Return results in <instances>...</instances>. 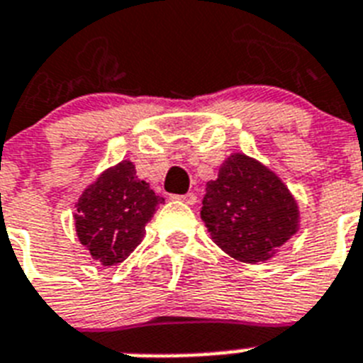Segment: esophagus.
I'll use <instances>...</instances> for the list:
<instances>
[{"label":"esophagus","mask_w":363,"mask_h":363,"mask_svg":"<svg viewBox=\"0 0 363 363\" xmlns=\"http://www.w3.org/2000/svg\"><path fill=\"white\" fill-rule=\"evenodd\" d=\"M175 199H181V201L186 203V205H196L197 203V196L194 194V191H188V194H184V196H177Z\"/></svg>","instance_id":"obj_1"}]
</instances>
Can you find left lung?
Returning a JSON list of instances; mask_svg holds the SVG:
<instances>
[{"mask_svg": "<svg viewBox=\"0 0 363 363\" xmlns=\"http://www.w3.org/2000/svg\"><path fill=\"white\" fill-rule=\"evenodd\" d=\"M201 218L216 246L250 264L268 261L300 225L298 203L284 181L244 152H233L207 182Z\"/></svg>", "mask_w": 363, "mask_h": 363, "instance_id": "8db88e82", "label": "left lung"}]
</instances>
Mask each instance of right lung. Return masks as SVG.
<instances>
[{
	"label": "right lung",
	"instance_id": "add662e5",
	"mask_svg": "<svg viewBox=\"0 0 363 363\" xmlns=\"http://www.w3.org/2000/svg\"><path fill=\"white\" fill-rule=\"evenodd\" d=\"M164 197L135 175L130 160L119 162L85 188L76 203L74 225L82 246L104 267L123 263L145 237V225Z\"/></svg>",
	"mask_w": 363,
	"mask_h": 363
}]
</instances>
